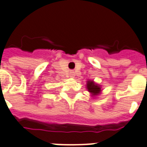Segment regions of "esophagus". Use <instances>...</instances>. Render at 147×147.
<instances>
[{
    "label": "esophagus",
    "mask_w": 147,
    "mask_h": 147,
    "mask_svg": "<svg viewBox=\"0 0 147 147\" xmlns=\"http://www.w3.org/2000/svg\"><path fill=\"white\" fill-rule=\"evenodd\" d=\"M69 76L71 77V78H74V77H75V72H74L73 71H70V73H69Z\"/></svg>",
    "instance_id": "34e87169"
}]
</instances>
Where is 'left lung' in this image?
Returning a JSON list of instances; mask_svg holds the SVG:
<instances>
[{
    "instance_id": "8db88e82",
    "label": "left lung",
    "mask_w": 147,
    "mask_h": 147,
    "mask_svg": "<svg viewBox=\"0 0 147 147\" xmlns=\"http://www.w3.org/2000/svg\"><path fill=\"white\" fill-rule=\"evenodd\" d=\"M86 88L93 98H96L102 93V86L96 83L94 80L86 81Z\"/></svg>"
}]
</instances>
